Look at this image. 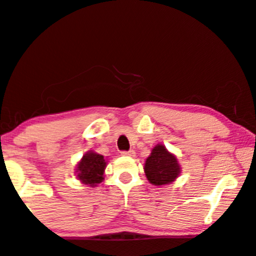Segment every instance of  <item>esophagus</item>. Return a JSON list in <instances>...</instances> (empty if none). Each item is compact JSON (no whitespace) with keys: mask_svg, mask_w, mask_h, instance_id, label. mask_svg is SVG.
Listing matches in <instances>:
<instances>
[{"mask_svg":"<svg viewBox=\"0 0 256 256\" xmlns=\"http://www.w3.org/2000/svg\"><path fill=\"white\" fill-rule=\"evenodd\" d=\"M122 155H124V156H130V158H134V150L122 152Z\"/></svg>","mask_w":256,"mask_h":256,"instance_id":"34e87169","label":"esophagus"}]
</instances>
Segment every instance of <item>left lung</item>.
<instances>
[{
  "label": "left lung",
  "mask_w": 256,
  "mask_h": 256,
  "mask_svg": "<svg viewBox=\"0 0 256 256\" xmlns=\"http://www.w3.org/2000/svg\"><path fill=\"white\" fill-rule=\"evenodd\" d=\"M144 173L149 183L165 185L176 180L180 173V166L177 158L167 150L165 146L158 144L146 158Z\"/></svg>",
  "instance_id": "1"
}]
</instances>
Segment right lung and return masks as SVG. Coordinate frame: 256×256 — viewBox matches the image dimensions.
Listing matches in <instances>:
<instances>
[{"mask_svg":"<svg viewBox=\"0 0 256 256\" xmlns=\"http://www.w3.org/2000/svg\"><path fill=\"white\" fill-rule=\"evenodd\" d=\"M107 166V161L104 160V155L89 150L83 155L82 160L77 166V177L82 183L96 186L98 183L104 180V168Z\"/></svg>","mask_w":256,"mask_h":256,"instance_id":"obj_1","label":"right lung"}]
</instances>
